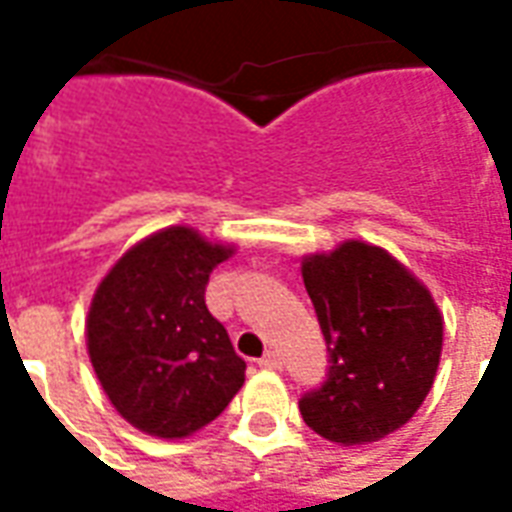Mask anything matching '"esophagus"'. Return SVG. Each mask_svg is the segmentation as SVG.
Masks as SVG:
<instances>
[{"mask_svg": "<svg viewBox=\"0 0 512 512\" xmlns=\"http://www.w3.org/2000/svg\"><path fill=\"white\" fill-rule=\"evenodd\" d=\"M260 367H266V370H279L282 367V356L277 354V351H268L266 356H260V362H257Z\"/></svg>", "mask_w": 512, "mask_h": 512, "instance_id": "34e87169", "label": "esophagus"}]
</instances>
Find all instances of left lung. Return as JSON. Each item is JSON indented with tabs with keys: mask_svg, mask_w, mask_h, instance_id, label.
<instances>
[{
	"mask_svg": "<svg viewBox=\"0 0 512 512\" xmlns=\"http://www.w3.org/2000/svg\"><path fill=\"white\" fill-rule=\"evenodd\" d=\"M329 367L299 411L337 444L384 439L417 414L441 356L444 323L425 285L378 246L348 241L301 268Z\"/></svg>",
	"mask_w": 512,
	"mask_h": 512,
	"instance_id": "1",
	"label": "left lung"
}]
</instances>
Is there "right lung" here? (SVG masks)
Segmentation results:
<instances>
[{"label":"right lung","instance_id":"right-lung-1","mask_svg":"<svg viewBox=\"0 0 512 512\" xmlns=\"http://www.w3.org/2000/svg\"><path fill=\"white\" fill-rule=\"evenodd\" d=\"M233 249L169 227L128 249L87 318V348L112 406L150 436L180 439L222 414L246 362L205 307L213 268Z\"/></svg>","mask_w":512,"mask_h":512}]
</instances>
